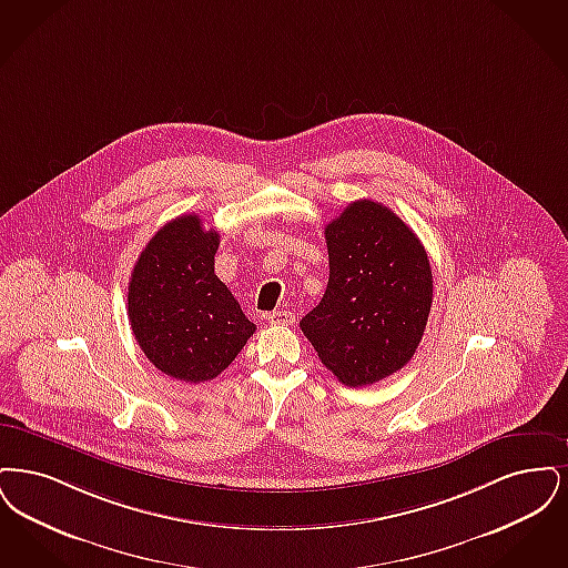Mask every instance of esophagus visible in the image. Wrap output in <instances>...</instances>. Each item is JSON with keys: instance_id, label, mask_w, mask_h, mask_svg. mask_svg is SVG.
Segmentation results:
<instances>
[{"instance_id": "esophagus-1", "label": "esophagus", "mask_w": 568, "mask_h": 568, "mask_svg": "<svg viewBox=\"0 0 568 568\" xmlns=\"http://www.w3.org/2000/svg\"><path fill=\"white\" fill-rule=\"evenodd\" d=\"M293 322H295V314L293 312L282 310V312L270 314V324H275V326H291Z\"/></svg>"}]
</instances>
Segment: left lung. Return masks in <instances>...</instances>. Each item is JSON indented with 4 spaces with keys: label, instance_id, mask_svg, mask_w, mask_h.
<instances>
[{
    "label": "left lung",
    "instance_id": "obj_1",
    "mask_svg": "<svg viewBox=\"0 0 568 568\" xmlns=\"http://www.w3.org/2000/svg\"><path fill=\"white\" fill-rule=\"evenodd\" d=\"M328 284L298 322L322 365L361 388L403 369L424 335L433 272L418 235L382 203L361 199L324 226Z\"/></svg>",
    "mask_w": 568,
    "mask_h": 568
}]
</instances>
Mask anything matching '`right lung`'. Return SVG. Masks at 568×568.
Returning a JSON list of instances; mask_svg holds the SVG:
<instances>
[{
	"mask_svg": "<svg viewBox=\"0 0 568 568\" xmlns=\"http://www.w3.org/2000/svg\"><path fill=\"white\" fill-rule=\"evenodd\" d=\"M219 244L197 214L178 216L154 233L129 280L135 342L156 369L186 384L221 375L256 331L214 273Z\"/></svg>",
	"mask_w": 568,
	"mask_h": 568,
	"instance_id": "obj_1",
	"label": "right lung"
}]
</instances>
